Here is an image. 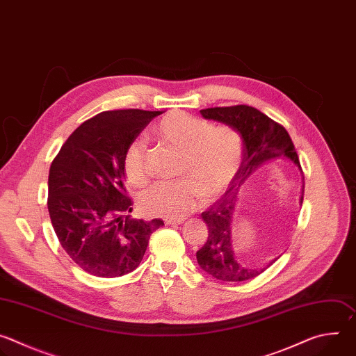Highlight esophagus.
Segmentation results:
<instances>
[{"label": "esophagus", "mask_w": 356, "mask_h": 356, "mask_svg": "<svg viewBox=\"0 0 356 356\" xmlns=\"http://www.w3.org/2000/svg\"><path fill=\"white\" fill-rule=\"evenodd\" d=\"M183 222H184V218H165L166 225H179Z\"/></svg>", "instance_id": "obj_1"}]
</instances>
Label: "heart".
<instances>
[{
  "instance_id": "b5f03b06",
  "label": "heart",
  "mask_w": 356,
  "mask_h": 356,
  "mask_svg": "<svg viewBox=\"0 0 356 356\" xmlns=\"http://www.w3.org/2000/svg\"><path fill=\"white\" fill-rule=\"evenodd\" d=\"M154 136L181 150L179 180L159 181L146 190L139 206L149 216L180 218L194 210L204 195L224 194L243 161L242 135L229 125H217L184 111L166 114L152 129ZM124 173L129 183L147 181V154L140 140L132 142L124 155Z\"/></svg>"
}]
</instances>
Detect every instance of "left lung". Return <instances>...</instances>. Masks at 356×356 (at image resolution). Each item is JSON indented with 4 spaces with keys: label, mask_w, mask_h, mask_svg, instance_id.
Here are the masks:
<instances>
[{
    "label": "left lung",
    "mask_w": 356,
    "mask_h": 356,
    "mask_svg": "<svg viewBox=\"0 0 356 356\" xmlns=\"http://www.w3.org/2000/svg\"><path fill=\"white\" fill-rule=\"evenodd\" d=\"M200 113L207 120L220 121L235 128L242 135L243 161L238 175L231 183V188L214 206H211L210 210L201 214L202 220L209 227V238L204 246L197 250V262L202 270L218 280H250L264 273L266 268L245 266L234 255L231 243V225L238 188L261 166L280 156L291 159L300 168V170L301 165L294 143L284 127L259 110L241 104L206 108L200 110ZM270 265H268V268Z\"/></svg>",
    "instance_id": "obj_1"
}]
</instances>
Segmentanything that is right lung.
<instances>
[{"instance_id":"right-lung-1","label":"right lung","mask_w":356,"mask_h":356,"mask_svg":"<svg viewBox=\"0 0 356 356\" xmlns=\"http://www.w3.org/2000/svg\"><path fill=\"white\" fill-rule=\"evenodd\" d=\"M162 111H103L62 145L49 170L47 210L62 248L84 272L120 277L140 264L163 221L135 220L124 186V155Z\"/></svg>"}]
</instances>
